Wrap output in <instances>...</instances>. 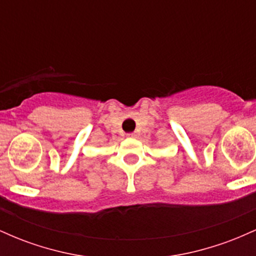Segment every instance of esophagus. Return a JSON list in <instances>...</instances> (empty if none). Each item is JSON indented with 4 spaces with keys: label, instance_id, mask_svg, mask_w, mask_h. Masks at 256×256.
<instances>
[{
    "label": "esophagus",
    "instance_id": "1",
    "mask_svg": "<svg viewBox=\"0 0 256 256\" xmlns=\"http://www.w3.org/2000/svg\"><path fill=\"white\" fill-rule=\"evenodd\" d=\"M136 136H137V134H134V132H131V134H128V138H134Z\"/></svg>",
    "mask_w": 256,
    "mask_h": 256
}]
</instances>
